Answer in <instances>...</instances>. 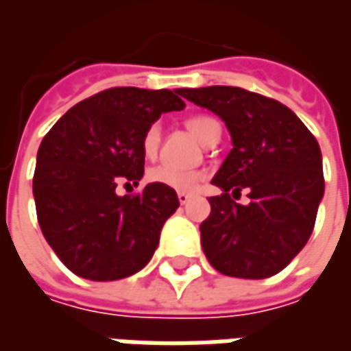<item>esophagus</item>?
I'll return each mask as SVG.
<instances>
[{
	"label": "esophagus",
	"mask_w": 351,
	"mask_h": 351,
	"mask_svg": "<svg viewBox=\"0 0 351 351\" xmlns=\"http://www.w3.org/2000/svg\"><path fill=\"white\" fill-rule=\"evenodd\" d=\"M190 199H191L190 193H186V191H178V201H180V205H186Z\"/></svg>",
	"instance_id": "esophagus-1"
}]
</instances>
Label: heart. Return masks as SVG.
Instances as JSON below:
<instances>
[{"instance_id": "obj_1", "label": "heart", "mask_w": 351, "mask_h": 351, "mask_svg": "<svg viewBox=\"0 0 351 351\" xmlns=\"http://www.w3.org/2000/svg\"><path fill=\"white\" fill-rule=\"evenodd\" d=\"M214 123H218L213 118L208 116H193L190 118L186 125L188 130L199 138L203 141L206 135V131L213 128ZM160 138H161V130L158 123H152L148 130L145 131L143 135V154L145 158L152 160L154 156L158 154V148H160ZM203 178V173L201 171H193V169H176L171 167V165H158V167H152L148 171V180L154 184H161L165 186L169 190H176V191H190L193 190Z\"/></svg>"}]
</instances>
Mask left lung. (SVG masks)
<instances>
[{
  "label": "left lung",
  "instance_id": "8db88e82",
  "mask_svg": "<svg viewBox=\"0 0 351 351\" xmlns=\"http://www.w3.org/2000/svg\"><path fill=\"white\" fill-rule=\"evenodd\" d=\"M226 122L233 148L213 178L201 246L221 274L259 280L280 272L308 243L324 197L322 150L291 108L235 86L180 88ZM251 191L248 206L229 191Z\"/></svg>",
  "mask_w": 351,
  "mask_h": 351
}]
</instances>
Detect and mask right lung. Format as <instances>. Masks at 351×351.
Instances as JSON below:
<instances>
[{"label":"right lung","mask_w":351,"mask_h":351,"mask_svg":"<svg viewBox=\"0 0 351 351\" xmlns=\"http://www.w3.org/2000/svg\"><path fill=\"white\" fill-rule=\"evenodd\" d=\"M184 107L180 90L110 88L77 103L45 135L34 175L37 220L77 276L128 278L152 259L163 223L180 205L176 191L152 182L122 197L116 186H138L145 131Z\"/></svg>","instance_id":"1"}]
</instances>
